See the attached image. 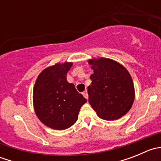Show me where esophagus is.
Segmentation results:
<instances>
[{
  "mask_svg": "<svg viewBox=\"0 0 161 161\" xmlns=\"http://www.w3.org/2000/svg\"><path fill=\"white\" fill-rule=\"evenodd\" d=\"M82 95L84 96V97H85L86 99H88L89 96H88V92H87V90H85L83 92H82Z\"/></svg>",
  "mask_w": 161,
  "mask_h": 161,
  "instance_id": "esophagus-1",
  "label": "esophagus"
}]
</instances>
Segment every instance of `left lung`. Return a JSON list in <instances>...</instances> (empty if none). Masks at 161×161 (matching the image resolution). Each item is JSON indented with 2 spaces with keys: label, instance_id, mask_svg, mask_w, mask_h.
Returning <instances> with one entry per match:
<instances>
[{
  "label": "left lung",
  "instance_id": "left-lung-1",
  "mask_svg": "<svg viewBox=\"0 0 161 161\" xmlns=\"http://www.w3.org/2000/svg\"><path fill=\"white\" fill-rule=\"evenodd\" d=\"M94 73L88 86L89 102L99 118L116 120L131 109L135 99L132 79L129 71L108 58L89 61Z\"/></svg>",
  "mask_w": 161,
  "mask_h": 161
}]
</instances>
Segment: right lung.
I'll use <instances>...</instances> for the list:
<instances>
[{"label":"right lung","instance_id":"1","mask_svg":"<svg viewBox=\"0 0 161 161\" xmlns=\"http://www.w3.org/2000/svg\"><path fill=\"white\" fill-rule=\"evenodd\" d=\"M72 63L56 64L44 69L36 81L33 104L36 116L45 125L64 130L76 122L80 108L86 102L69 83L66 75Z\"/></svg>","mask_w":161,"mask_h":161}]
</instances>
